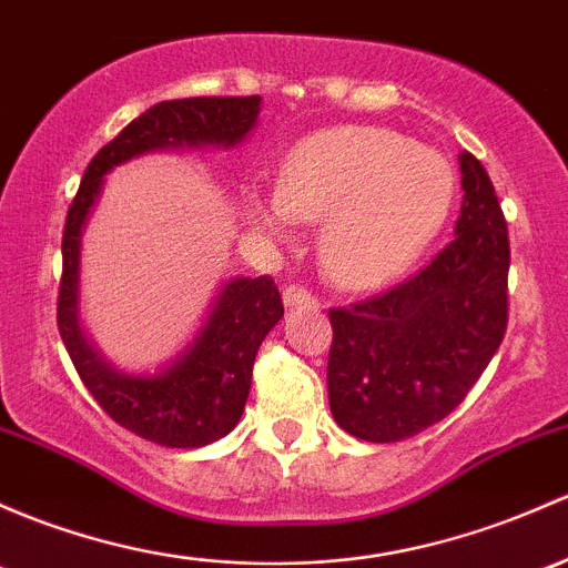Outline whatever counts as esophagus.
I'll use <instances>...</instances> for the list:
<instances>
[{
	"label": "esophagus",
	"mask_w": 568,
	"mask_h": 568,
	"mask_svg": "<svg viewBox=\"0 0 568 568\" xmlns=\"http://www.w3.org/2000/svg\"><path fill=\"white\" fill-rule=\"evenodd\" d=\"M283 302L285 307H300V304H307V307H315L318 304V296L313 291H307L304 285H288L283 291Z\"/></svg>",
	"instance_id": "obj_1"
}]
</instances>
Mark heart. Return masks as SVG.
Segmentation results:
<instances>
[{"instance_id": "obj_1", "label": "heart", "mask_w": 568, "mask_h": 568, "mask_svg": "<svg viewBox=\"0 0 568 568\" xmlns=\"http://www.w3.org/2000/svg\"><path fill=\"white\" fill-rule=\"evenodd\" d=\"M455 174L438 152L386 128L324 130L296 146L277 190H253L250 214L283 234L326 220L321 258L343 285H375L419 258L449 214Z\"/></svg>"}]
</instances>
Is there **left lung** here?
<instances>
[{"mask_svg": "<svg viewBox=\"0 0 568 568\" xmlns=\"http://www.w3.org/2000/svg\"><path fill=\"white\" fill-rule=\"evenodd\" d=\"M459 171L457 236L405 283L329 310L334 422L369 444H397L449 416L504 343L509 229L485 165L463 152Z\"/></svg>", "mask_w": 568, "mask_h": 568, "instance_id": "1", "label": "left lung"}]
</instances>
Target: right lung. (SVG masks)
I'll return each instance as SVG.
<instances>
[{"mask_svg":"<svg viewBox=\"0 0 568 568\" xmlns=\"http://www.w3.org/2000/svg\"><path fill=\"white\" fill-rule=\"evenodd\" d=\"M258 111V94L163 100L152 105L94 154L64 220L57 300V324L64 348L87 392L116 425L169 449H199L229 435L242 419L255 354L272 326L283 318L280 291L268 274L231 280L204 329L171 367L158 375L116 373L83 339L75 315L81 229L98 201L103 176L113 165L154 149L204 143L234 146L255 128Z\"/></svg>","mask_w":568,"mask_h":568,"instance_id":"add662e5","label":"right lung"}]
</instances>
